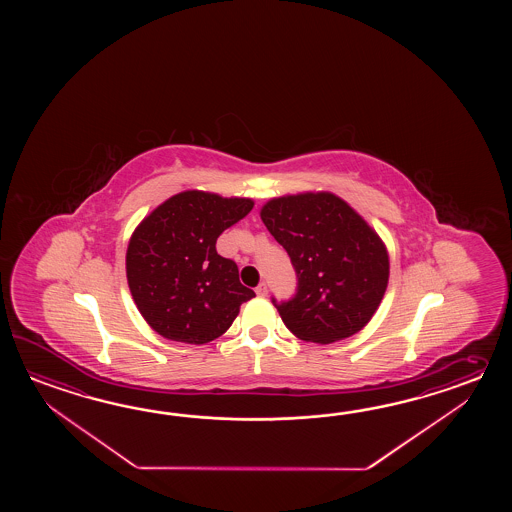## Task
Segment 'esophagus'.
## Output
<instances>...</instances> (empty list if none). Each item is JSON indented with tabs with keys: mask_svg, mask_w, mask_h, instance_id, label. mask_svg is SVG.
Returning <instances> with one entry per match:
<instances>
[{
	"mask_svg": "<svg viewBox=\"0 0 512 512\" xmlns=\"http://www.w3.org/2000/svg\"><path fill=\"white\" fill-rule=\"evenodd\" d=\"M256 294L261 296V298H263V296H267V283H260V285L256 287Z\"/></svg>",
	"mask_w": 512,
	"mask_h": 512,
	"instance_id": "34e87169",
	"label": "esophagus"
}]
</instances>
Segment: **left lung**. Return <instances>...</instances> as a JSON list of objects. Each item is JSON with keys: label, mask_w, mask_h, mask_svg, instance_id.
Masks as SVG:
<instances>
[{"label": "left lung", "mask_w": 512, "mask_h": 512, "mask_svg": "<svg viewBox=\"0 0 512 512\" xmlns=\"http://www.w3.org/2000/svg\"><path fill=\"white\" fill-rule=\"evenodd\" d=\"M260 216L298 278L293 300H272L287 329L315 344L359 333L388 287L390 256L381 236L331 192L272 197Z\"/></svg>", "instance_id": "left-lung-1"}]
</instances>
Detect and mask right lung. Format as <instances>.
<instances>
[{"label": "right lung", "mask_w": 512, "mask_h": 512, "mask_svg": "<svg viewBox=\"0 0 512 512\" xmlns=\"http://www.w3.org/2000/svg\"><path fill=\"white\" fill-rule=\"evenodd\" d=\"M252 207L249 197L185 190L153 208L133 230L126 278L133 302L155 333L183 344H207L256 296L241 285L238 265L216 251L219 234Z\"/></svg>", "instance_id": "right-lung-1"}]
</instances>
